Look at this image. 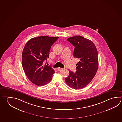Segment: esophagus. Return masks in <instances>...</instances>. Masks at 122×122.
<instances>
[{"label":"esophagus","mask_w":122,"mask_h":122,"mask_svg":"<svg viewBox=\"0 0 122 122\" xmlns=\"http://www.w3.org/2000/svg\"><path fill=\"white\" fill-rule=\"evenodd\" d=\"M62 69H63V68H60V67H58V69H57V70H58V71H60V70H62Z\"/></svg>","instance_id":"1"}]
</instances>
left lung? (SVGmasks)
I'll list each match as a JSON object with an SVG mask.
<instances>
[{"instance_id": "obj_1", "label": "left lung", "mask_w": 122, "mask_h": 122, "mask_svg": "<svg viewBox=\"0 0 122 122\" xmlns=\"http://www.w3.org/2000/svg\"><path fill=\"white\" fill-rule=\"evenodd\" d=\"M67 40L75 47L73 56L79 61L76 64V71L73 73L69 71V75L65 78V82L72 89H82L91 82L97 71V50L92 41L80 36L69 38Z\"/></svg>"}]
</instances>
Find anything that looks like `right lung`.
<instances>
[{"mask_svg":"<svg viewBox=\"0 0 122 122\" xmlns=\"http://www.w3.org/2000/svg\"><path fill=\"white\" fill-rule=\"evenodd\" d=\"M58 37L41 36L32 38L27 42L22 54V66L30 81L38 86L50 82L55 71L50 66L43 64L49 58L51 46Z\"/></svg>","mask_w":122,"mask_h":122,"instance_id":"1","label":"right lung"}]
</instances>
